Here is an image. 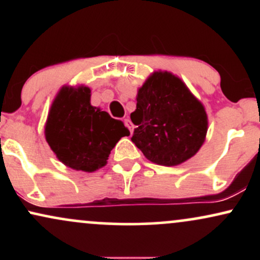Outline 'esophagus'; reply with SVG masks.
I'll use <instances>...</instances> for the list:
<instances>
[{"label":"esophagus","instance_id":"obj_1","mask_svg":"<svg viewBox=\"0 0 260 260\" xmlns=\"http://www.w3.org/2000/svg\"><path fill=\"white\" fill-rule=\"evenodd\" d=\"M124 126H126L128 129H129L131 134L133 133V124H132V122H131L129 118H124Z\"/></svg>","mask_w":260,"mask_h":260}]
</instances>
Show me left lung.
I'll return each mask as SVG.
<instances>
[{
	"label": "left lung",
	"instance_id": "1",
	"mask_svg": "<svg viewBox=\"0 0 260 260\" xmlns=\"http://www.w3.org/2000/svg\"><path fill=\"white\" fill-rule=\"evenodd\" d=\"M132 140L148 160L164 166L190 159L204 143V107L183 82L169 72H155L139 89L131 113Z\"/></svg>",
	"mask_w": 260,
	"mask_h": 260
}]
</instances>
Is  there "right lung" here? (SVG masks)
Wrapping results in <instances>:
<instances>
[{
	"label": "right lung",
	"instance_id": "right-lung-1",
	"mask_svg": "<svg viewBox=\"0 0 260 260\" xmlns=\"http://www.w3.org/2000/svg\"><path fill=\"white\" fill-rule=\"evenodd\" d=\"M45 136L53 153L71 169L91 172L106 165L116 143L129 131L90 105V89H61L47 118Z\"/></svg>",
	"mask_w": 260,
	"mask_h": 260
}]
</instances>
